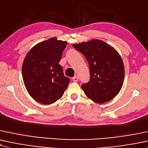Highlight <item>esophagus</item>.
I'll return each mask as SVG.
<instances>
[{
    "label": "esophagus",
    "mask_w": 148,
    "mask_h": 148,
    "mask_svg": "<svg viewBox=\"0 0 148 148\" xmlns=\"http://www.w3.org/2000/svg\"><path fill=\"white\" fill-rule=\"evenodd\" d=\"M72 81L74 82H77L79 81V78H78L77 76H74V77L72 78Z\"/></svg>",
    "instance_id": "obj_1"
}]
</instances>
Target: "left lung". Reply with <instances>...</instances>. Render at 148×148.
I'll list each match as a JSON object with an SVG mask.
<instances>
[{"label": "left lung", "instance_id": "8db88e82", "mask_svg": "<svg viewBox=\"0 0 148 148\" xmlns=\"http://www.w3.org/2000/svg\"><path fill=\"white\" fill-rule=\"evenodd\" d=\"M72 46L84 55L89 64L90 80L81 86L85 95L97 103L114 99L121 90L125 76L119 53L112 46L99 39Z\"/></svg>", "mask_w": 148, "mask_h": 148}]
</instances>
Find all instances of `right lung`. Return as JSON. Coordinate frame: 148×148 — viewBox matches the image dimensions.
Returning <instances> with one entry per match:
<instances>
[{
  "label": "right lung",
  "instance_id": "obj_1",
  "mask_svg": "<svg viewBox=\"0 0 148 148\" xmlns=\"http://www.w3.org/2000/svg\"><path fill=\"white\" fill-rule=\"evenodd\" d=\"M67 42L52 37L28 51L22 66L27 91L37 102L49 105L63 97L69 83L59 61Z\"/></svg>",
  "mask_w": 148,
  "mask_h": 148
}]
</instances>
